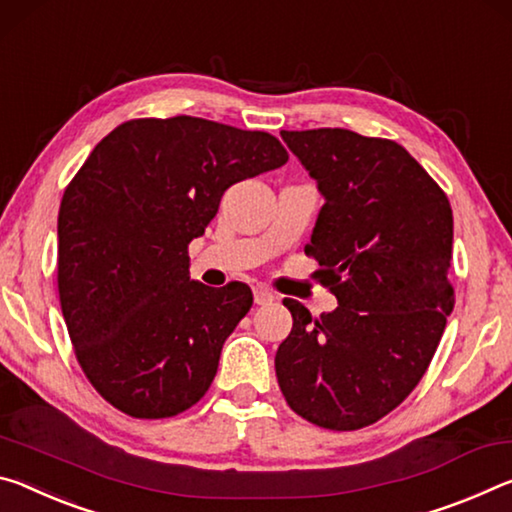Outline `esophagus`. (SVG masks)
<instances>
[{
    "mask_svg": "<svg viewBox=\"0 0 512 512\" xmlns=\"http://www.w3.org/2000/svg\"><path fill=\"white\" fill-rule=\"evenodd\" d=\"M274 299H276V295H274V292H272L270 288H265V286H256V288H254V301H256L258 306L272 304Z\"/></svg>",
    "mask_w": 512,
    "mask_h": 512,
    "instance_id": "obj_1",
    "label": "esophagus"
}]
</instances>
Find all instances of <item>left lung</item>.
Wrapping results in <instances>:
<instances>
[{"label":"left lung","instance_id":"8db88e82","mask_svg":"<svg viewBox=\"0 0 512 512\" xmlns=\"http://www.w3.org/2000/svg\"><path fill=\"white\" fill-rule=\"evenodd\" d=\"M324 206L311 256L338 308L313 317L286 299L292 331L274 358L288 406L331 431L370 426L429 367L454 308V215L404 147L347 129L281 131Z\"/></svg>","mask_w":512,"mask_h":512}]
</instances>
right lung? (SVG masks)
Wrapping results in <instances>:
<instances>
[{
    "label": "right lung",
    "instance_id": "add662e5",
    "mask_svg": "<svg viewBox=\"0 0 512 512\" xmlns=\"http://www.w3.org/2000/svg\"><path fill=\"white\" fill-rule=\"evenodd\" d=\"M288 161L265 131L177 115L131 120L92 149L58 211V295L83 374L140 420L179 415L206 395L251 290L190 279L233 183Z\"/></svg>",
    "mask_w": 512,
    "mask_h": 512
}]
</instances>
